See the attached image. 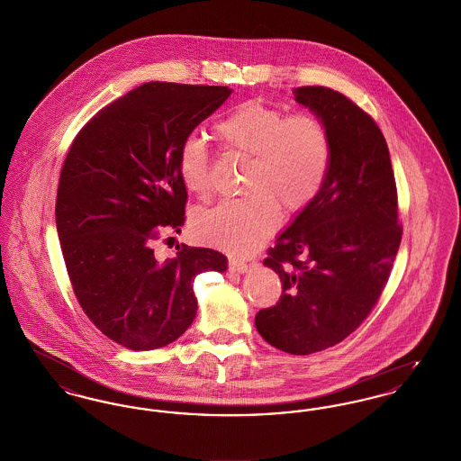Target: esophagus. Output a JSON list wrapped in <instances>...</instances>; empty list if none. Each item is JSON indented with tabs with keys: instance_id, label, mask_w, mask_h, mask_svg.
<instances>
[{
	"instance_id": "esophagus-1",
	"label": "esophagus",
	"mask_w": 461,
	"mask_h": 461,
	"mask_svg": "<svg viewBox=\"0 0 461 461\" xmlns=\"http://www.w3.org/2000/svg\"><path fill=\"white\" fill-rule=\"evenodd\" d=\"M230 269L237 271V273H247L249 266H247V263H243V261H239V259H230Z\"/></svg>"
}]
</instances>
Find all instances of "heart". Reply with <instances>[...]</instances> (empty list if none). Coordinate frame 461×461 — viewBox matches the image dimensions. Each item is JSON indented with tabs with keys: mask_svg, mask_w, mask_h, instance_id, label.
I'll return each mask as SVG.
<instances>
[{
	"mask_svg": "<svg viewBox=\"0 0 461 461\" xmlns=\"http://www.w3.org/2000/svg\"><path fill=\"white\" fill-rule=\"evenodd\" d=\"M214 130L230 150L250 157L243 179L249 194L198 211L192 230L203 243L243 254L278 228L280 203L297 212L318 195L329 171V134L312 115H286L261 102L235 107ZM177 171L194 195L212 194L211 155L198 134L181 141Z\"/></svg>",
	"mask_w": 461,
	"mask_h": 461,
	"instance_id": "heart-1",
	"label": "heart"
}]
</instances>
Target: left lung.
<instances>
[{"mask_svg": "<svg viewBox=\"0 0 461 461\" xmlns=\"http://www.w3.org/2000/svg\"><path fill=\"white\" fill-rule=\"evenodd\" d=\"M295 102L325 126L329 171L306 207L267 250L282 280L278 304L256 329L280 351L329 349L357 329L389 280L401 243L387 141L372 117L339 91L294 89Z\"/></svg>", "mask_w": 461, "mask_h": 461, "instance_id": "1", "label": "left lung"}]
</instances>
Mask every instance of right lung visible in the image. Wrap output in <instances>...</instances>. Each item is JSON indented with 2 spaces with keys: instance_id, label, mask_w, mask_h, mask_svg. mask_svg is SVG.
<instances>
[{
  "instance_id": "add662e5",
  "label": "right lung",
  "mask_w": 461,
  "mask_h": 461,
  "mask_svg": "<svg viewBox=\"0 0 461 461\" xmlns=\"http://www.w3.org/2000/svg\"><path fill=\"white\" fill-rule=\"evenodd\" d=\"M230 95L141 85L91 117L67 154L55 220L68 278L93 325L131 351L181 337L197 314L195 276L228 267L226 256L203 247L160 263L152 241L185 221L181 141Z\"/></svg>"
}]
</instances>
